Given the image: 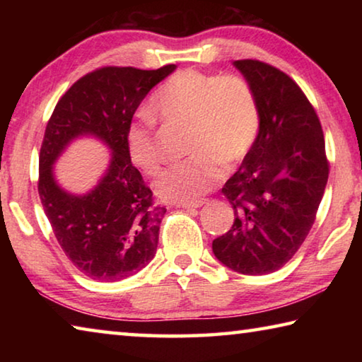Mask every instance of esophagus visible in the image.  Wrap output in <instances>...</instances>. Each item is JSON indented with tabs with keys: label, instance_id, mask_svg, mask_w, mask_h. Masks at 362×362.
I'll use <instances>...</instances> for the list:
<instances>
[{
	"label": "esophagus",
	"instance_id": "obj_1",
	"mask_svg": "<svg viewBox=\"0 0 362 362\" xmlns=\"http://www.w3.org/2000/svg\"><path fill=\"white\" fill-rule=\"evenodd\" d=\"M204 204V201H196V203H182L180 206L183 207V209H198V207H201Z\"/></svg>",
	"mask_w": 362,
	"mask_h": 362
}]
</instances>
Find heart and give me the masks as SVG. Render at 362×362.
I'll return each instance as SVG.
<instances>
[{
	"label": "heart",
	"mask_w": 362,
	"mask_h": 362,
	"mask_svg": "<svg viewBox=\"0 0 362 362\" xmlns=\"http://www.w3.org/2000/svg\"><path fill=\"white\" fill-rule=\"evenodd\" d=\"M151 112L168 124L188 126V153L193 156L170 166L155 182L159 198L196 203L217 185L225 168L240 163L255 144L260 129L259 97L249 79L182 70L151 95ZM127 153L145 174L163 164L155 121L140 115L126 129Z\"/></svg>",
	"instance_id": "1"
}]
</instances>
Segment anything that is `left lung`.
<instances>
[{
  "label": "left lung",
  "mask_w": 362,
  "mask_h": 362,
  "mask_svg": "<svg viewBox=\"0 0 362 362\" xmlns=\"http://www.w3.org/2000/svg\"><path fill=\"white\" fill-rule=\"evenodd\" d=\"M233 65L254 86L260 129L222 188L235 222L212 241L233 272L262 276L284 267L315 223L329 177L320 118L292 78L260 60Z\"/></svg>",
  "instance_id": "1"
}]
</instances>
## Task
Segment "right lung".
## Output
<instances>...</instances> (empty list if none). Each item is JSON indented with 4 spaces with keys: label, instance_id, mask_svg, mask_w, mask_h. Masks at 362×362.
<instances>
[{
    "label": "right lung",
    "instance_id": "right-lung-1",
    "mask_svg": "<svg viewBox=\"0 0 362 362\" xmlns=\"http://www.w3.org/2000/svg\"><path fill=\"white\" fill-rule=\"evenodd\" d=\"M174 70L103 66L88 73L62 95L46 126L38 179L42 209L65 255L90 279L129 278L156 254L166 207L153 204L151 189L132 166L126 129L146 94ZM79 136L99 138L112 155L100 183L73 195L57 183L53 163Z\"/></svg>",
    "mask_w": 362,
    "mask_h": 362
}]
</instances>
